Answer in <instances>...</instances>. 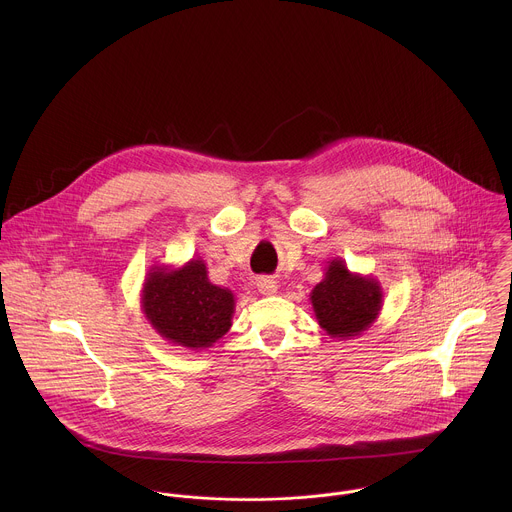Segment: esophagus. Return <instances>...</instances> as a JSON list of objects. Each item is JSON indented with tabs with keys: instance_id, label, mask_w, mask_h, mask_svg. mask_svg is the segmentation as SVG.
<instances>
[{
	"instance_id": "1",
	"label": "esophagus",
	"mask_w": 512,
	"mask_h": 512,
	"mask_svg": "<svg viewBox=\"0 0 512 512\" xmlns=\"http://www.w3.org/2000/svg\"><path fill=\"white\" fill-rule=\"evenodd\" d=\"M256 286H258V292L262 295H274L278 292V282L272 280V278H258Z\"/></svg>"
}]
</instances>
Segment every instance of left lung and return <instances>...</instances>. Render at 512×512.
<instances>
[{
    "mask_svg": "<svg viewBox=\"0 0 512 512\" xmlns=\"http://www.w3.org/2000/svg\"><path fill=\"white\" fill-rule=\"evenodd\" d=\"M319 327L337 341L363 335L378 319L384 303L382 286L376 278L351 272L341 258L325 266L323 280L309 293Z\"/></svg>",
    "mask_w": 512,
    "mask_h": 512,
    "instance_id": "1",
    "label": "left lung"
}]
</instances>
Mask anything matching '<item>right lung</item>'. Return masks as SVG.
Returning <instances> with one entry per match:
<instances>
[{
    "label": "right lung",
    "mask_w": 512,
    "mask_h": 512,
    "mask_svg": "<svg viewBox=\"0 0 512 512\" xmlns=\"http://www.w3.org/2000/svg\"><path fill=\"white\" fill-rule=\"evenodd\" d=\"M234 307V293L209 280L201 258L177 268L153 264L146 274L142 311L155 333L173 345L211 349L228 333Z\"/></svg>",
    "instance_id": "right-lung-1"
}]
</instances>
